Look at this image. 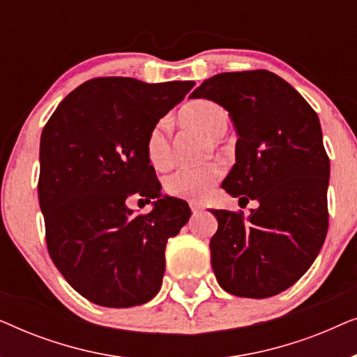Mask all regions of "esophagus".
I'll return each mask as SVG.
<instances>
[{
    "instance_id": "1",
    "label": "esophagus",
    "mask_w": 357,
    "mask_h": 357,
    "mask_svg": "<svg viewBox=\"0 0 357 357\" xmlns=\"http://www.w3.org/2000/svg\"><path fill=\"white\" fill-rule=\"evenodd\" d=\"M190 208H192L193 213H199L204 209V204L202 202H190Z\"/></svg>"
}]
</instances>
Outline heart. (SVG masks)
I'll return each instance as SVG.
<instances>
[{"mask_svg":"<svg viewBox=\"0 0 357 357\" xmlns=\"http://www.w3.org/2000/svg\"><path fill=\"white\" fill-rule=\"evenodd\" d=\"M178 121L185 126H193L218 139L227 131L229 116L216 102L199 99L190 102L180 110ZM146 155L155 169H165L172 159L170 126L167 120H159L146 136ZM222 165L206 162L202 165H182L165 178V192L177 198H199L214 187L222 177Z\"/></svg>","mask_w":357,"mask_h":357,"instance_id":"obj_1","label":"heart"}]
</instances>
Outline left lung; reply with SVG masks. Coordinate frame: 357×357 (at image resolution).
<instances>
[{
  "mask_svg": "<svg viewBox=\"0 0 357 357\" xmlns=\"http://www.w3.org/2000/svg\"><path fill=\"white\" fill-rule=\"evenodd\" d=\"M229 112L238 135L236 164L221 187L250 216L213 209L218 219L211 266L219 286L265 299L309 270L328 231L330 159L315 110L275 73H221L192 92Z\"/></svg>",
  "mask_w": 357,
  "mask_h": 357,
  "instance_id": "obj_1",
  "label": "left lung"
}]
</instances>
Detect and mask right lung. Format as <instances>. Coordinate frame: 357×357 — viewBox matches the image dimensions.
<instances>
[{
  "label": "right lung",
  "mask_w": 357,
  "mask_h": 357,
  "mask_svg": "<svg viewBox=\"0 0 357 357\" xmlns=\"http://www.w3.org/2000/svg\"><path fill=\"white\" fill-rule=\"evenodd\" d=\"M193 86L96 77L70 92L42 131L38 202L48 253L73 289L97 305H141L160 289L165 245L192 211L160 195L144 144ZM133 194L154 199L153 211L133 217L126 206Z\"/></svg>",
  "instance_id": "right-lung-1"
}]
</instances>
